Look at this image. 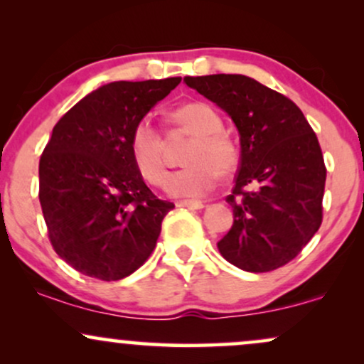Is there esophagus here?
Returning a JSON list of instances; mask_svg holds the SVG:
<instances>
[{
	"mask_svg": "<svg viewBox=\"0 0 364 364\" xmlns=\"http://www.w3.org/2000/svg\"><path fill=\"white\" fill-rule=\"evenodd\" d=\"M176 205L191 208V210H200V208H203V203L202 202H195V200H181V202H178Z\"/></svg>",
	"mask_w": 364,
	"mask_h": 364,
	"instance_id": "34e87169",
	"label": "esophagus"
}]
</instances>
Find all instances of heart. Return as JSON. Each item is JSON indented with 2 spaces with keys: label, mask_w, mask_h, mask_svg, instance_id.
<instances>
[{
  "label": "heart",
  "mask_w": 364,
  "mask_h": 364,
  "mask_svg": "<svg viewBox=\"0 0 364 364\" xmlns=\"http://www.w3.org/2000/svg\"><path fill=\"white\" fill-rule=\"evenodd\" d=\"M171 121L179 132L191 136L185 169L166 181V191L178 198H200L215 186L217 178H228L240 166V149L228 133L223 119L205 102H186L171 111ZM129 156L145 181L161 186L166 179L164 140L149 119H140L129 133Z\"/></svg>",
  "instance_id": "b5f03b06"
}]
</instances>
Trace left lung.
Listing matches in <instances>:
<instances>
[{
	"label": "left lung",
	"mask_w": 364,
	"mask_h": 364,
	"mask_svg": "<svg viewBox=\"0 0 364 364\" xmlns=\"http://www.w3.org/2000/svg\"><path fill=\"white\" fill-rule=\"evenodd\" d=\"M185 82L228 112L240 132V169L225 198L235 223L217 248L246 272L286 265L323 219L327 168L315 132L291 99L245 75Z\"/></svg>",
	"instance_id": "8db88e82"
}]
</instances>
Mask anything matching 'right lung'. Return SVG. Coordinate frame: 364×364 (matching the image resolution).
Here are the masks:
<instances>
[{
    "instance_id": "add662e5",
    "label": "right lung",
    "mask_w": 364,
    "mask_h": 364,
    "mask_svg": "<svg viewBox=\"0 0 364 364\" xmlns=\"http://www.w3.org/2000/svg\"><path fill=\"white\" fill-rule=\"evenodd\" d=\"M179 82H111L53 128L39 161V200L54 252L80 274L119 281L156 248L174 203L145 185L129 156V133Z\"/></svg>"
}]
</instances>
